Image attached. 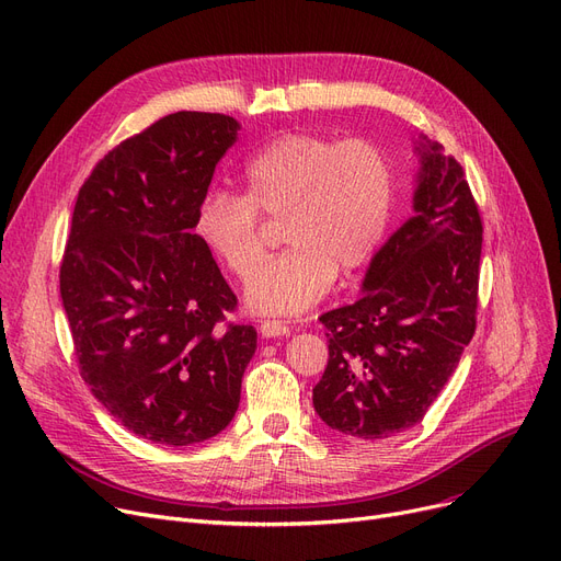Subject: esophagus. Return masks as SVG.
<instances>
[{
    "mask_svg": "<svg viewBox=\"0 0 561 561\" xmlns=\"http://www.w3.org/2000/svg\"><path fill=\"white\" fill-rule=\"evenodd\" d=\"M259 332H261V336H265V339H273V336H284V334H288L290 332V328L286 325V323H282V321H261V325H259Z\"/></svg>",
    "mask_w": 561,
    "mask_h": 561,
    "instance_id": "obj_1",
    "label": "esophagus"
}]
</instances>
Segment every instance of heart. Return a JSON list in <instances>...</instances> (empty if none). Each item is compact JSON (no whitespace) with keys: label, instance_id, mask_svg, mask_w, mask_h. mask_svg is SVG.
I'll return each mask as SVG.
<instances>
[{"label":"heart","instance_id":"b5f03b06","mask_svg":"<svg viewBox=\"0 0 561 561\" xmlns=\"http://www.w3.org/2000/svg\"><path fill=\"white\" fill-rule=\"evenodd\" d=\"M397 172L382 144L288 133L242 169V194L208 190L194 233L222 267L248 279L263 261L261 218L279 220L286 252L265 263L245 288L256 313L296 316L367 265L389 229Z\"/></svg>","mask_w":561,"mask_h":561}]
</instances>
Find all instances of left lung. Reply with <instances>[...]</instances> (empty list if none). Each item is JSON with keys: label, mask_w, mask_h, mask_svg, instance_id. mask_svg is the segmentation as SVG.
Wrapping results in <instances>:
<instances>
[{"label": "left lung", "mask_w": 561, "mask_h": 561, "mask_svg": "<svg viewBox=\"0 0 561 561\" xmlns=\"http://www.w3.org/2000/svg\"><path fill=\"white\" fill-rule=\"evenodd\" d=\"M417 144L415 215L371 259L364 296L319 319L330 357L313 408L371 443L424 420L477 328L481 215L456 158Z\"/></svg>", "instance_id": "1"}]
</instances>
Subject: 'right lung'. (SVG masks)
Returning <instances> with one entry per match:
<instances>
[{"label": "right lung", "instance_id": "add662e5", "mask_svg": "<svg viewBox=\"0 0 561 561\" xmlns=\"http://www.w3.org/2000/svg\"><path fill=\"white\" fill-rule=\"evenodd\" d=\"M227 114L176 112L93 167L72 210L59 288L80 376L114 420L169 447L229 426L256 330L194 233L215 164L238 137Z\"/></svg>", "mask_w": 561, "mask_h": 561}]
</instances>
